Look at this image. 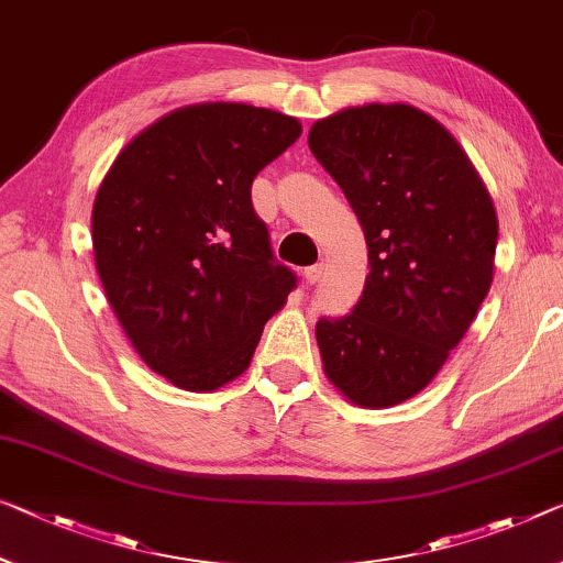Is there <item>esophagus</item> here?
Masks as SVG:
<instances>
[{
  "mask_svg": "<svg viewBox=\"0 0 563 563\" xmlns=\"http://www.w3.org/2000/svg\"><path fill=\"white\" fill-rule=\"evenodd\" d=\"M322 272H324V262H319V264H314V266H307V269H305L307 287H311V284H317L319 276H322Z\"/></svg>",
  "mask_w": 563,
  "mask_h": 563,
  "instance_id": "34e87169",
  "label": "esophagus"
}]
</instances>
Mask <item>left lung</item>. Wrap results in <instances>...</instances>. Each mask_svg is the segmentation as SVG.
<instances>
[{
  "label": "left lung",
  "instance_id": "left-lung-1",
  "mask_svg": "<svg viewBox=\"0 0 563 563\" xmlns=\"http://www.w3.org/2000/svg\"><path fill=\"white\" fill-rule=\"evenodd\" d=\"M309 148L357 213L369 262L352 314L317 322L324 375L360 408H393L430 385L478 314L498 216L451 131L405 102L317 120Z\"/></svg>",
  "mask_w": 563,
  "mask_h": 563
}]
</instances>
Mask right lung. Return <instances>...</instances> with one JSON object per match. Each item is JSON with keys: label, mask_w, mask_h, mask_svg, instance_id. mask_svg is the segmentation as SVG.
<instances>
[{"label": "right lung", "mask_w": 563, "mask_h": 563, "mask_svg": "<svg viewBox=\"0 0 563 563\" xmlns=\"http://www.w3.org/2000/svg\"><path fill=\"white\" fill-rule=\"evenodd\" d=\"M299 135L284 112L198 102L137 133L102 178L92 206L102 289L141 360L180 390L236 379L297 287L274 262L252 184Z\"/></svg>", "instance_id": "obj_1"}]
</instances>
